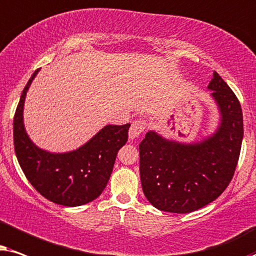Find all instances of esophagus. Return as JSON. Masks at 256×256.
Returning <instances> with one entry per match:
<instances>
[{"mask_svg":"<svg viewBox=\"0 0 256 256\" xmlns=\"http://www.w3.org/2000/svg\"><path fill=\"white\" fill-rule=\"evenodd\" d=\"M146 128H148V122H146L145 119H136V120L132 122L130 131H128V136H130L131 139L137 138L138 136H140L142 132L146 130Z\"/></svg>","mask_w":256,"mask_h":256,"instance_id":"esophagus-1","label":"esophagus"}]
</instances>
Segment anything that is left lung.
<instances>
[{"instance_id": "8db88e82", "label": "left lung", "mask_w": 256, "mask_h": 256, "mask_svg": "<svg viewBox=\"0 0 256 256\" xmlns=\"http://www.w3.org/2000/svg\"><path fill=\"white\" fill-rule=\"evenodd\" d=\"M208 88L221 112V125L198 144L168 142L150 131L139 144L142 192L156 208L190 213L220 196L233 178L244 138L240 102L214 71Z\"/></svg>"}]
</instances>
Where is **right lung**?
<instances>
[{
	"label": "right lung",
	"instance_id": "obj_1",
	"mask_svg": "<svg viewBox=\"0 0 256 256\" xmlns=\"http://www.w3.org/2000/svg\"><path fill=\"white\" fill-rule=\"evenodd\" d=\"M32 74L22 91L14 116V148L23 173L37 192L63 206H80L103 192L119 148L126 144L130 124L108 125L76 151L54 154L35 146L23 126L26 91L38 72Z\"/></svg>",
	"mask_w": 256,
	"mask_h": 256
}]
</instances>
